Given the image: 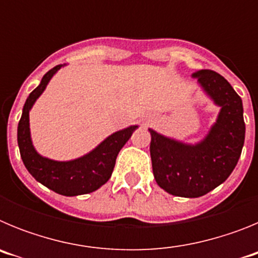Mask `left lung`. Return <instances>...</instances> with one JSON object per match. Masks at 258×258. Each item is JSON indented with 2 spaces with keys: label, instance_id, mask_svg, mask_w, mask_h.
I'll use <instances>...</instances> for the list:
<instances>
[{
  "label": "left lung",
  "instance_id": "obj_1",
  "mask_svg": "<svg viewBox=\"0 0 258 258\" xmlns=\"http://www.w3.org/2000/svg\"><path fill=\"white\" fill-rule=\"evenodd\" d=\"M194 79L220 107L216 122L200 142L191 145L149 129L150 154L156 183L174 197L199 198L229 178L244 145L243 102L225 77L200 70Z\"/></svg>",
  "mask_w": 258,
  "mask_h": 258
}]
</instances>
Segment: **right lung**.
Returning a JSON list of instances; mask_svg holds the SVG:
<instances>
[{"label": "right lung", "mask_w": 258, "mask_h": 258, "mask_svg": "<svg viewBox=\"0 0 258 258\" xmlns=\"http://www.w3.org/2000/svg\"><path fill=\"white\" fill-rule=\"evenodd\" d=\"M64 66H56L45 74L40 85L27 98L18 124V146L23 163L36 181L56 194L64 197H77L98 190L111 178L118 152L129 141L138 125H132L115 132L92 151L74 160H52L38 154L32 143L29 111L38 97L44 93L51 77Z\"/></svg>", "instance_id": "add662e5"}]
</instances>
